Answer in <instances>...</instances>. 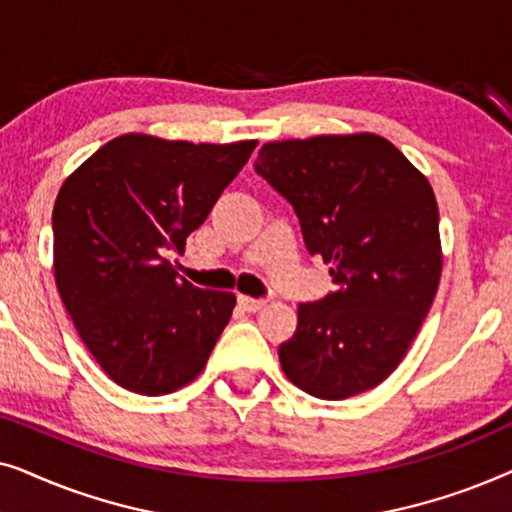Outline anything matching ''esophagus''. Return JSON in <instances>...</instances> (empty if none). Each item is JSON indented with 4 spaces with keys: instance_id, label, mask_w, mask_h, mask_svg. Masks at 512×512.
<instances>
[{
    "instance_id": "1",
    "label": "esophagus",
    "mask_w": 512,
    "mask_h": 512,
    "mask_svg": "<svg viewBox=\"0 0 512 512\" xmlns=\"http://www.w3.org/2000/svg\"><path fill=\"white\" fill-rule=\"evenodd\" d=\"M237 305H240L244 312H261L263 307L268 305V300H265V298H251V296H237Z\"/></svg>"
}]
</instances>
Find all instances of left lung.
Listing matches in <instances>:
<instances>
[{
  "mask_svg": "<svg viewBox=\"0 0 512 512\" xmlns=\"http://www.w3.org/2000/svg\"><path fill=\"white\" fill-rule=\"evenodd\" d=\"M254 170L291 202L305 247L331 265L335 291L298 305L279 345L286 377L340 401L394 373L436 298L438 205L422 172L380 135L263 144Z\"/></svg>",
  "mask_w": 512,
  "mask_h": 512,
  "instance_id": "left-lung-1",
  "label": "left lung"
}]
</instances>
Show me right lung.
<instances>
[{
    "label": "right lung",
    "instance_id": "right-lung-1",
    "mask_svg": "<svg viewBox=\"0 0 512 512\" xmlns=\"http://www.w3.org/2000/svg\"><path fill=\"white\" fill-rule=\"evenodd\" d=\"M256 144L123 135L62 184L55 284L83 345L123 389L170 394L205 368L235 296L179 279L167 254L184 251Z\"/></svg>",
    "mask_w": 512,
    "mask_h": 512
}]
</instances>
